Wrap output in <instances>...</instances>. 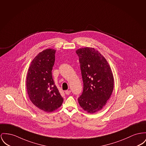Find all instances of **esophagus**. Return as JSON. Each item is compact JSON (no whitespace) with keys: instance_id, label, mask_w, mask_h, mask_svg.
Here are the masks:
<instances>
[{"instance_id":"34e87169","label":"esophagus","mask_w":146,"mask_h":146,"mask_svg":"<svg viewBox=\"0 0 146 146\" xmlns=\"http://www.w3.org/2000/svg\"><path fill=\"white\" fill-rule=\"evenodd\" d=\"M65 94H66V95H69L70 93H71V90H66L65 91Z\"/></svg>"}]
</instances>
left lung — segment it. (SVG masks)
I'll list each match as a JSON object with an SVG mask.
<instances>
[{
  "instance_id": "left-lung-1",
  "label": "left lung",
  "mask_w": 146,
  "mask_h": 146,
  "mask_svg": "<svg viewBox=\"0 0 146 146\" xmlns=\"http://www.w3.org/2000/svg\"><path fill=\"white\" fill-rule=\"evenodd\" d=\"M76 52L84 83L78 102L84 110L94 113L105 106L112 93L113 74L106 58L95 49L86 47L78 49Z\"/></svg>"
}]
</instances>
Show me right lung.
<instances>
[{
	"instance_id": "right-lung-1",
	"label": "right lung",
	"mask_w": 146,
	"mask_h": 146,
	"mask_svg": "<svg viewBox=\"0 0 146 146\" xmlns=\"http://www.w3.org/2000/svg\"><path fill=\"white\" fill-rule=\"evenodd\" d=\"M54 49H46L31 62L27 77V88L31 102L41 110L51 112L63 102L52 76L55 62Z\"/></svg>"
}]
</instances>
